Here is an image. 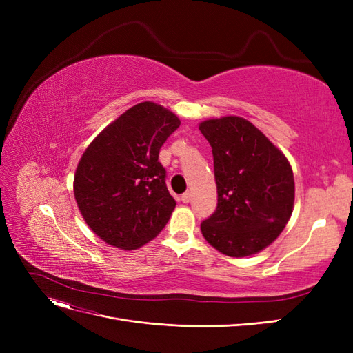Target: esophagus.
Listing matches in <instances>:
<instances>
[{"label":"esophagus","mask_w":353,"mask_h":353,"mask_svg":"<svg viewBox=\"0 0 353 353\" xmlns=\"http://www.w3.org/2000/svg\"><path fill=\"white\" fill-rule=\"evenodd\" d=\"M181 200H183V203H190L191 201V193H190V191H187V193H184L183 196H181Z\"/></svg>","instance_id":"obj_1"}]
</instances>
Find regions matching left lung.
Returning <instances> with one entry per match:
<instances>
[{
    "label": "left lung",
    "instance_id": "8db88e82",
    "mask_svg": "<svg viewBox=\"0 0 353 353\" xmlns=\"http://www.w3.org/2000/svg\"><path fill=\"white\" fill-rule=\"evenodd\" d=\"M212 147L218 206L201 222L203 237L222 254L244 258L280 236L294 205V176L279 147L239 116L199 125Z\"/></svg>",
    "mask_w": 353,
    "mask_h": 353
}]
</instances>
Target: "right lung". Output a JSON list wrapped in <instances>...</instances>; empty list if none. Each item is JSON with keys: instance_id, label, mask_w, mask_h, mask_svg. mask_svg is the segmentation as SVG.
Wrapping results in <instances>:
<instances>
[{"instance_id": "right-lung-1", "label": "right lung", "mask_w": 353, "mask_h": 353, "mask_svg": "<svg viewBox=\"0 0 353 353\" xmlns=\"http://www.w3.org/2000/svg\"><path fill=\"white\" fill-rule=\"evenodd\" d=\"M179 125L163 105L138 103L83 152L73 194L82 218L103 241L134 250L165 228L176 201L168 191L159 152Z\"/></svg>"}]
</instances>
